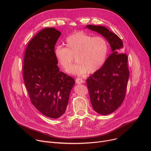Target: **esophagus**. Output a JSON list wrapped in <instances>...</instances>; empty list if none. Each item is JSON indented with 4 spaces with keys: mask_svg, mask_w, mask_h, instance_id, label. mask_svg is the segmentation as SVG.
<instances>
[{
    "mask_svg": "<svg viewBox=\"0 0 151 151\" xmlns=\"http://www.w3.org/2000/svg\"><path fill=\"white\" fill-rule=\"evenodd\" d=\"M76 83H77V84H82V83H84L85 81H84V80L82 79V78H76Z\"/></svg>",
    "mask_w": 151,
    "mask_h": 151,
    "instance_id": "obj_1",
    "label": "esophagus"
}]
</instances>
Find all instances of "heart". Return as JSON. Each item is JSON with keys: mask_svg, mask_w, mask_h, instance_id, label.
<instances>
[{"mask_svg": "<svg viewBox=\"0 0 151 151\" xmlns=\"http://www.w3.org/2000/svg\"><path fill=\"white\" fill-rule=\"evenodd\" d=\"M65 47L58 45L55 48V56L59 65L68 71L73 62L70 72L83 75L87 72L94 73L104 64L108 52V43L101 36L92 37L83 32L70 35L65 40Z\"/></svg>", "mask_w": 151, "mask_h": 151, "instance_id": "heart-1", "label": "heart"}]
</instances>
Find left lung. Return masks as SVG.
<instances>
[{
    "label": "left lung",
    "mask_w": 151,
    "mask_h": 151,
    "mask_svg": "<svg viewBox=\"0 0 151 151\" xmlns=\"http://www.w3.org/2000/svg\"><path fill=\"white\" fill-rule=\"evenodd\" d=\"M86 27L103 35L109 42L112 53L104 65L86 80L93 109L101 115L114 112L123 103L129 77L127 55L123 51L122 39L100 25Z\"/></svg>",
    "instance_id": "1"
}]
</instances>
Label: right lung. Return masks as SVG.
Masks as SVG:
<instances>
[{"mask_svg": "<svg viewBox=\"0 0 151 151\" xmlns=\"http://www.w3.org/2000/svg\"><path fill=\"white\" fill-rule=\"evenodd\" d=\"M61 33L45 28L29 41L23 66V79L33 105L45 116L58 118L65 112L75 79L60 72L55 45Z\"/></svg>", "mask_w": 151, "mask_h": 151, "instance_id": "obj_1", "label": "right lung"}]
</instances>
